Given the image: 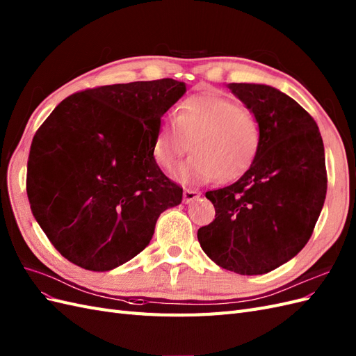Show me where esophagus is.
Masks as SVG:
<instances>
[{"mask_svg": "<svg viewBox=\"0 0 356 356\" xmlns=\"http://www.w3.org/2000/svg\"><path fill=\"white\" fill-rule=\"evenodd\" d=\"M199 196H200V193L196 190H188V188L184 190V204H190V202L196 200Z\"/></svg>", "mask_w": 356, "mask_h": 356, "instance_id": "1", "label": "esophagus"}]
</instances>
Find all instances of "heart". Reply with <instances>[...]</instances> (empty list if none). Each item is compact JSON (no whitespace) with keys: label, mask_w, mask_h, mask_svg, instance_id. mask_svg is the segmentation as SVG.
I'll return each instance as SVG.
<instances>
[{"label":"heart","mask_w":356,"mask_h":356,"mask_svg":"<svg viewBox=\"0 0 356 356\" xmlns=\"http://www.w3.org/2000/svg\"><path fill=\"white\" fill-rule=\"evenodd\" d=\"M261 131L248 109L217 92H200L179 104L177 118H163L154 157L166 170L175 169L193 143L195 154L175 174L182 184H207L244 175L256 159Z\"/></svg>","instance_id":"b5f03b06"}]
</instances>
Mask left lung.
<instances>
[{"label": "left lung", "mask_w": 356, "mask_h": 356, "mask_svg": "<svg viewBox=\"0 0 356 356\" xmlns=\"http://www.w3.org/2000/svg\"><path fill=\"white\" fill-rule=\"evenodd\" d=\"M254 115L261 142L253 165L234 184L207 191L216 218L197 230L218 266L241 275L270 273L309 241L326 196L319 127L289 95L264 83H227Z\"/></svg>", "instance_id": "1"}]
</instances>
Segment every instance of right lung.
Returning <instances> with one entry per match:
<instances>
[{
	"mask_svg": "<svg viewBox=\"0 0 356 356\" xmlns=\"http://www.w3.org/2000/svg\"><path fill=\"white\" fill-rule=\"evenodd\" d=\"M175 79L99 86L63 100L37 130L26 193L70 262L104 273L145 248L182 188L159 168L160 120L186 94Z\"/></svg>",
	"mask_w": 356,
	"mask_h": 356,
	"instance_id": "add662e5",
	"label": "right lung"
}]
</instances>
